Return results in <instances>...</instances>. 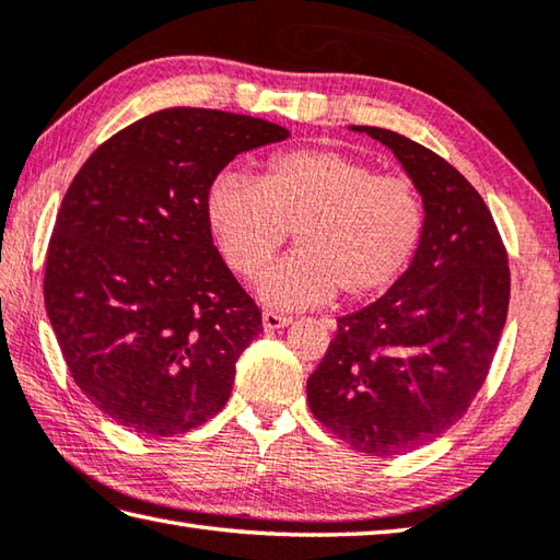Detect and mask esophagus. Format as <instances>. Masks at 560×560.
Listing matches in <instances>:
<instances>
[{"instance_id": "obj_1", "label": "esophagus", "mask_w": 560, "mask_h": 560, "mask_svg": "<svg viewBox=\"0 0 560 560\" xmlns=\"http://www.w3.org/2000/svg\"><path fill=\"white\" fill-rule=\"evenodd\" d=\"M288 324H292V316H288V314H278L272 310L262 312V329L272 331V329H282V326H288Z\"/></svg>"}]
</instances>
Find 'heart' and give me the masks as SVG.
<instances>
[{"mask_svg":"<svg viewBox=\"0 0 560 560\" xmlns=\"http://www.w3.org/2000/svg\"><path fill=\"white\" fill-rule=\"evenodd\" d=\"M207 217L231 270L244 280L256 278L294 231L298 253L258 284L262 300L288 310L324 304L339 290L351 302L387 290L409 266L427 224L415 180L331 149L272 155L256 183L219 175Z\"/></svg>","mask_w":560,"mask_h":560,"instance_id":"1","label":"heart"}]
</instances>
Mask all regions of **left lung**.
Returning a JSON list of instances; mask_svg holds the SVG:
<instances>
[{
    "instance_id": "8db88e82",
    "label": "left lung",
    "mask_w": 560,
    "mask_h": 560,
    "mask_svg": "<svg viewBox=\"0 0 560 560\" xmlns=\"http://www.w3.org/2000/svg\"><path fill=\"white\" fill-rule=\"evenodd\" d=\"M353 129L405 165L427 224L405 276L339 316L307 402L348 446L389 458L439 439L476 399L508 319L510 266L488 205L456 167L402 133Z\"/></svg>"
}]
</instances>
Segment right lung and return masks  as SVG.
Returning <instances> with one entry per match:
<instances>
[{
	"mask_svg": "<svg viewBox=\"0 0 560 560\" xmlns=\"http://www.w3.org/2000/svg\"><path fill=\"white\" fill-rule=\"evenodd\" d=\"M288 136L244 114L163 109L104 141L62 197L48 319L78 387L133 434H185L226 405L262 316L214 248L207 195L238 153Z\"/></svg>",
	"mask_w": 560,
	"mask_h": 560,
	"instance_id": "right-lung-1",
	"label": "right lung"
}]
</instances>
